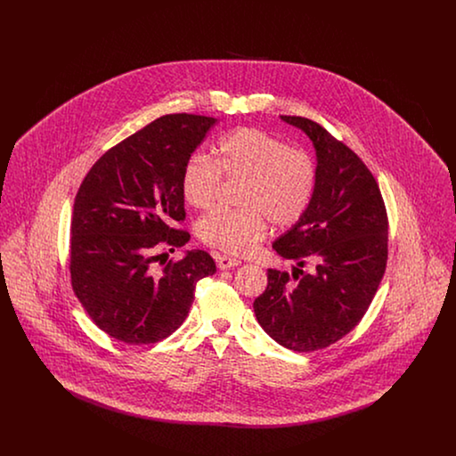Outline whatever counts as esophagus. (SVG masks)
<instances>
[{
  "instance_id": "obj_1",
  "label": "esophagus",
  "mask_w": 456,
  "mask_h": 456,
  "mask_svg": "<svg viewBox=\"0 0 456 456\" xmlns=\"http://www.w3.org/2000/svg\"><path fill=\"white\" fill-rule=\"evenodd\" d=\"M216 260H217L218 268H220V270L234 268V266L240 265V260H238V258H231V256H227V255H217Z\"/></svg>"
}]
</instances>
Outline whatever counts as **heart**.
Wrapping results in <instances>:
<instances>
[{
  "instance_id": "heart-1",
  "label": "heart",
  "mask_w": 456,
  "mask_h": 456,
  "mask_svg": "<svg viewBox=\"0 0 456 456\" xmlns=\"http://www.w3.org/2000/svg\"><path fill=\"white\" fill-rule=\"evenodd\" d=\"M222 174L246 179L240 193L244 208H216L200 218L196 234L203 244L229 255L249 253L266 234L268 218L289 227L313 203L318 166L313 155L256 128H239L222 136L217 159L191 155L181 171V193L193 208H210L217 200Z\"/></svg>"
}]
</instances>
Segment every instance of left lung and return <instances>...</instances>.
<instances>
[{"label":"left lung","mask_w":456,"mask_h":456,"mask_svg":"<svg viewBox=\"0 0 456 456\" xmlns=\"http://www.w3.org/2000/svg\"><path fill=\"white\" fill-rule=\"evenodd\" d=\"M303 130L316 151L318 188L304 217L273 242V249L303 266L268 270L255 299L261 328L294 352H313L346 337L362 320L385 275L388 217L379 186L366 164L318 123L281 116Z\"/></svg>","instance_id":"1"}]
</instances>
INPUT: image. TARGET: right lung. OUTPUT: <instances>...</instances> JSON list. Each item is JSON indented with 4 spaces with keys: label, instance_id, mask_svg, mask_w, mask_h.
Returning <instances> with one entry per match:
<instances>
[{
    "label": "right lung",
    "instance_id": "add662e5",
    "mask_svg": "<svg viewBox=\"0 0 456 456\" xmlns=\"http://www.w3.org/2000/svg\"><path fill=\"white\" fill-rule=\"evenodd\" d=\"M216 118L167 114L109 149L75 198L71 287L92 322L128 346L164 340L186 320L198 281L217 272L201 249L157 261V246L183 248L190 232L181 171Z\"/></svg>",
    "mask_w": 456,
    "mask_h": 456
}]
</instances>
